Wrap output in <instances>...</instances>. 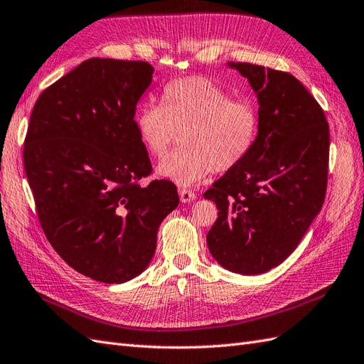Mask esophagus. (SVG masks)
I'll list each match as a JSON object with an SVG mask.
<instances>
[{
	"instance_id": "1",
	"label": "esophagus",
	"mask_w": 364,
	"mask_h": 364,
	"mask_svg": "<svg viewBox=\"0 0 364 364\" xmlns=\"http://www.w3.org/2000/svg\"><path fill=\"white\" fill-rule=\"evenodd\" d=\"M178 193H180L181 203H191V201H193L195 198H197V195H195L192 191L184 189V188H181V189L178 191Z\"/></svg>"
}]
</instances>
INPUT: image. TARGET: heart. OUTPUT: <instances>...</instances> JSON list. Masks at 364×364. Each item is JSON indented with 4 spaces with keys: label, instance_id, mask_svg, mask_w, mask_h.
<instances>
[{
    "label": "heart",
    "instance_id": "b5f03b06",
    "mask_svg": "<svg viewBox=\"0 0 364 364\" xmlns=\"http://www.w3.org/2000/svg\"><path fill=\"white\" fill-rule=\"evenodd\" d=\"M230 97L213 80L189 77L166 86L163 106L149 102L136 112L138 138L151 156L164 158L180 135L181 147L156 167L160 178L186 188L246 160L258 136V110L249 98Z\"/></svg>",
    "mask_w": 364,
    "mask_h": 364
}]
</instances>
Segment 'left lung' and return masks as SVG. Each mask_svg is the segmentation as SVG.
Listing matches in <instances>:
<instances>
[{
	"mask_svg": "<svg viewBox=\"0 0 364 364\" xmlns=\"http://www.w3.org/2000/svg\"><path fill=\"white\" fill-rule=\"evenodd\" d=\"M258 100L252 151L213 183L204 198L218 218L208 234L212 257L228 271L257 275L283 263L321 210L328 186L329 124L294 75L250 63H228Z\"/></svg>",
	"mask_w": 364,
	"mask_h": 364,
	"instance_id": "left-lung-1",
	"label": "left lung"
}]
</instances>
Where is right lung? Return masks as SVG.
<instances>
[{"mask_svg": "<svg viewBox=\"0 0 364 364\" xmlns=\"http://www.w3.org/2000/svg\"><path fill=\"white\" fill-rule=\"evenodd\" d=\"M146 61L90 58L36 100L24 169L41 228L77 272L119 284L151 263L161 221L178 206L175 184L154 180L135 127L151 86Z\"/></svg>", "mask_w": 364, "mask_h": 364, "instance_id": "obj_1", "label": "right lung"}]
</instances>
